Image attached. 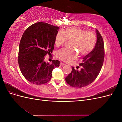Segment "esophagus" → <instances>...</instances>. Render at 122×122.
Listing matches in <instances>:
<instances>
[{
  "label": "esophagus",
  "instance_id": "esophagus-1",
  "mask_svg": "<svg viewBox=\"0 0 122 122\" xmlns=\"http://www.w3.org/2000/svg\"><path fill=\"white\" fill-rule=\"evenodd\" d=\"M60 65H61V66H65V64L64 63H63V62H61V63H60Z\"/></svg>",
  "mask_w": 122,
  "mask_h": 122
}]
</instances>
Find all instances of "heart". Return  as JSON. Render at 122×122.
<instances>
[{
    "label": "heart",
    "instance_id": "heart-1",
    "mask_svg": "<svg viewBox=\"0 0 122 122\" xmlns=\"http://www.w3.org/2000/svg\"><path fill=\"white\" fill-rule=\"evenodd\" d=\"M67 40L72 41V49H62L57 51V56L60 60L69 62L75 59L77 52L81 56L90 53L93 50L96 43V36L92 31H86L78 27H70L64 32H59L55 38V44L60 46ZM74 48L76 50V52Z\"/></svg>",
    "mask_w": 122,
    "mask_h": 122
}]
</instances>
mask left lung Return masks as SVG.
<instances>
[{
	"instance_id": "8db88e82",
	"label": "left lung",
	"mask_w": 122,
	"mask_h": 122,
	"mask_svg": "<svg viewBox=\"0 0 122 122\" xmlns=\"http://www.w3.org/2000/svg\"><path fill=\"white\" fill-rule=\"evenodd\" d=\"M96 34L95 48L82 58L79 64L80 70L72 67L71 72L66 77V82L70 86L78 88L86 86L94 81L100 72L104 58V45L102 36L97 29Z\"/></svg>"
}]
</instances>
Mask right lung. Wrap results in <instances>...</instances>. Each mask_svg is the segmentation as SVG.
Instances as JSON below:
<instances>
[{"label": "right lung", "instance_id": "obj_1", "mask_svg": "<svg viewBox=\"0 0 122 122\" xmlns=\"http://www.w3.org/2000/svg\"><path fill=\"white\" fill-rule=\"evenodd\" d=\"M58 27L40 22L31 25L23 33L20 40L18 64L25 79L35 84H45L50 80L52 71L60 66L58 60L51 64L45 61L54 49Z\"/></svg>", "mask_w": 122, "mask_h": 122}]
</instances>
